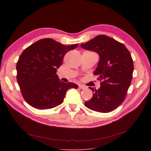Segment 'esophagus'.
<instances>
[{
  "label": "esophagus",
  "instance_id": "1",
  "mask_svg": "<svg viewBox=\"0 0 151 151\" xmlns=\"http://www.w3.org/2000/svg\"><path fill=\"white\" fill-rule=\"evenodd\" d=\"M79 88L80 89H86V86H84V85H82V84H80V85H79Z\"/></svg>",
  "mask_w": 151,
  "mask_h": 151
}]
</instances>
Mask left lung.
I'll return each mask as SVG.
<instances>
[{"mask_svg":"<svg viewBox=\"0 0 151 151\" xmlns=\"http://www.w3.org/2000/svg\"><path fill=\"white\" fill-rule=\"evenodd\" d=\"M81 46L100 56L93 74L99 76L100 88L94 90L89 87L93 96L84 105L95 111H112L124 101L131 84L134 67L130 52L124 44L105 35H97Z\"/></svg>","mask_w":151,"mask_h":151,"instance_id":"left-lung-1","label":"left lung"}]
</instances>
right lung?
Here are the masks:
<instances>
[{"instance_id":"1","label":"right lung","mask_w":151,"mask_h":151,"mask_svg":"<svg viewBox=\"0 0 151 151\" xmlns=\"http://www.w3.org/2000/svg\"><path fill=\"white\" fill-rule=\"evenodd\" d=\"M78 46L43 38L24 50L17 64V78L28 104L39 109H51L62 104L68 89L78 88L73 83L62 82L56 74L65 54Z\"/></svg>"}]
</instances>
